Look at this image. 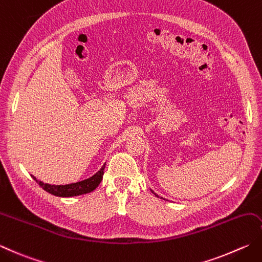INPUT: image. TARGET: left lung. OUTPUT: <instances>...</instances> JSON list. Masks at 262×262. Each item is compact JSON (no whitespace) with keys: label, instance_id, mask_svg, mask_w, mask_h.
Wrapping results in <instances>:
<instances>
[{"label":"left lung","instance_id":"8db88e82","mask_svg":"<svg viewBox=\"0 0 262 262\" xmlns=\"http://www.w3.org/2000/svg\"><path fill=\"white\" fill-rule=\"evenodd\" d=\"M151 192H152V193H155V192H153V191H152V189H151ZM155 194H156V193H155ZM156 195L158 196V194H156Z\"/></svg>","mask_w":262,"mask_h":262}]
</instances>
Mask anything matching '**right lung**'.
Here are the masks:
<instances>
[{
	"label": "right lung",
	"mask_w": 262,
	"mask_h": 262,
	"mask_svg": "<svg viewBox=\"0 0 262 262\" xmlns=\"http://www.w3.org/2000/svg\"><path fill=\"white\" fill-rule=\"evenodd\" d=\"M104 168H105V163L101 167L99 171L94 173L93 176L86 178L84 181L66 184V185H52V184H48L42 181H38V179H36V177L33 175L30 176L35 179L36 183H38V185L42 187L44 191L49 192L50 194H52V195L60 196V198H71V196L83 195V194L93 192L94 189L99 186L102 178H103Z\"/></svg>",
	"instance_id": "obj_1"
}]
</instances>
